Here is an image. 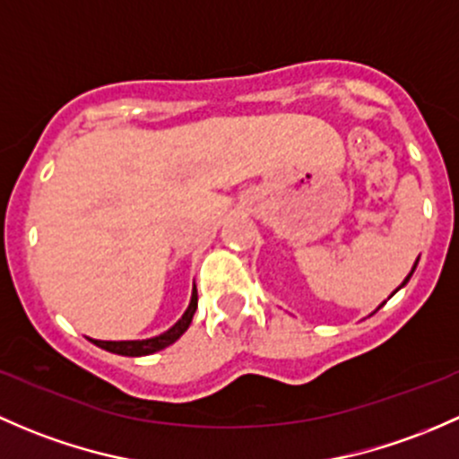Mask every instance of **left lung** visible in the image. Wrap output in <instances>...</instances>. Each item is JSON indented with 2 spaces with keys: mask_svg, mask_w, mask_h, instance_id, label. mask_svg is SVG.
I'll use <instances>...</instances> for the list:
<instances>
[{
  "mask_svg": "<svg viewBox=\"0 0 459 459\" xmlns=\"http://www.w3.org/2000/svg\"><path fill=\"white\" fill-rule=\"evenodd\" d=\"M415 267H418V263H415V264H413V269H411V273H413V272H415ZM411 273H409V276H406V281H404V282H403V285H406V282H409V278H411Z\"/></svg>",
  "mask_w": 459,
  "mask_h": 459,
  "instance_id": "left-lung-1",
  "label": "left lung"
}]
</instances>
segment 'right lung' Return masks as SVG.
<instances>
[{"label":"right lung","instance_id":"obj_1","mask_svg":"<svg viewBox=\"0 0 459 459\" xmlns=\"http://www.w3.org/2000/svg\"><path fill=\"white\" fill-rule=\"evenodd\" d=\"M196 305H198V296H196V287H195V291H192L190 307L186 309L183 318L178 320L172 329H168L165 333L157 335V338L119 340V342H112V340H92V342L97 344V347L106 349V351L119 353V356H132V358L150 356V353L160 351V349H165V347H169L172 342H177V340L187 332V327H190V323H192V316H195V311H196Z\"/></svg>","mask_w":459,"mask_h":459}]
</instances>
